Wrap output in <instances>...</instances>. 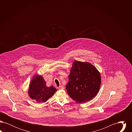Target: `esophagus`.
<instances>
[{"mask_svg":"<svg viewBox=\"0 0 132 132\" xmlns=\"http://www.w3.org/2000/svg\"><path fill=\"white\" fill-rule=\"evenodd\" d=\"M58 89H64V87H63V86H59L58 88Z\"/></svg>","mask_w":132,"mask_h":132,"instance_id":"obj_1","label":"esophagus"}]
</instances>
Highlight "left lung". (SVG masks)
Listing matches in <instances>:
<instances>
[{"label": "left lung", "instance_id": "obj_1", "mask_svg": "<svg viewBox=\"0 0 132 132\" xmlns=\"http://www.w3.org/2000/svg\"><path fill=\"white\" fill-rule=\"evenodd\" d=\"M66 89L78 103L90 101L97 94L101 85V74L90 63L75 61L69 75Z\"/></svg>", "mask_w": 132, "mask_h": 132}]
</instances>
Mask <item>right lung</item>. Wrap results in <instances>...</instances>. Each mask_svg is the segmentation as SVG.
<instances>
[{
    "label": "right lung",
    "mask_w": 132,
    "mask_h": 132,
    "mask_svg": "<svg viewBox=\"0 0 132 132\" xmlns=\"http://www.w3.org/2000/svg\"><path fill=\"white\" fill-rule=\"evenodd\" d=\"M57 91L53 86L47 87L42 76H35L29 85L28 94L32 100L38 102H44L50 98Z\"/></svg>",
    "instance_id": "obj_1"
}]
</instances>
